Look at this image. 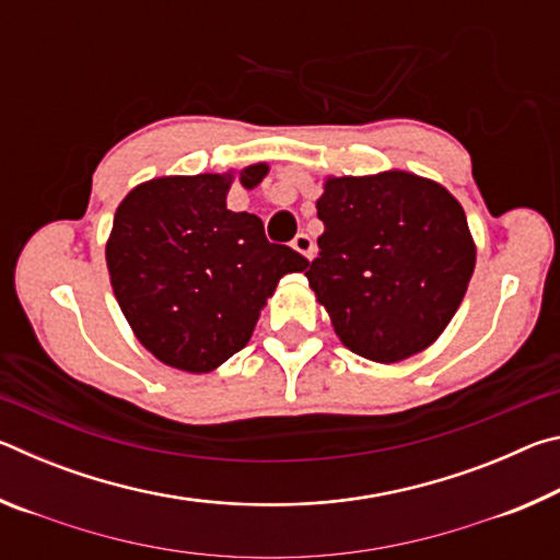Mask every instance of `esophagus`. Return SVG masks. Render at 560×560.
<instances>
[{
    "label": "esophagus",
    "mask_w": 560,
    "mask_h": 560,
    "mask_svg": "<svg viewBox=\"0 0 560 560\" xmlns=\"http://www.w3.org/2000/svg\"><path fill=\"white\" fill-rule=\"evenodd\" d=\"M291 246H293V249H296L299 254H303V257H306L308 261L314 259V254H316V244H314V240H311L308 234H303V232H301V234L293 236Z\"/></svg>",
    "instance_id": "1"
}]
</instances>
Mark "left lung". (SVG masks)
<instances>
[{
  "instance_id": "1",
  "label": "left lung",
  "mask_w": 560,
  "mask_h": 560,
  "mask_svg": "<svg viewBox=\"0 0 560 560\" xmlns=\"http://www.w3.org/2000/svg\"><path fill=\"white\" fill-rule=\"evenodd\" d=\"M316 210L326 230L306 279L340 343L375 363L430 348L477 261L462 205L434 179L385 170L328 177Z\"/></svg>"
}]
</instances>
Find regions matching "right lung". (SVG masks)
<instances>
[{"instance_id": "obj_1", "label": "right lung", "mask_w": 560, "mask_h": 560, "mask_svg": "<svg viewBox=\"0 0 560 560\" xmlns=\"http://www.w3.org/2000/svg\"><path fill=\"white\" fill-rule=\"evenodd\" d=\"M267 173L249 165L240 183L252 189ZM232 179H148L113 217L106 264L122 316L160 363L185 373H210L249 343L279 279L308 267L264 236L257 214L226 210Z\"/></svg>"}]
</instances>
